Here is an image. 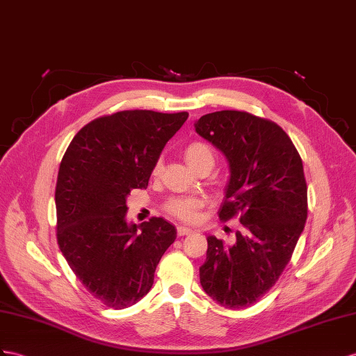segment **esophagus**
<instances>
[{"label":"esophagus","mask_w":356,"mask_h":356,"mask_svg":"<svg viewBox=\"0 0 356 356\" xmlns=\"http://www.w3.org/2000/svg\"><path fill=\"white\" fill-rule=\"evenodd\" d=\"M193 233V229H188V227H184V225H177V234L179 236H186V234H191Z\"/></svg>","instance_id":"esophagus-1"}]
</instances>
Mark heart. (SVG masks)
I'll list each match as a JSON object with an SVG mask.
<instances>
[{"instance_id": "b5f03b06", "label": "heart", "mask_w": 356, "mask_h": 356, "mask_svg": "<svg viewBox=\"0 0 356 356\" xmlns=\"http://www.w3.org/2000/svg\"><path fill=\"white\" fill-rule=\"evenodd\" d=\"M185 159L189 163V167L195 171L203 165L213 167L215 154L211 145H207L206 143H202V141H194L186 145ZM161 170H162V162L158 161L153 167V175L158 176ZM202 204L203 202L197 197H175L168 200L165 209L170 215L179 218V220L193 221L195 220L197 211L202 207Z\"/></svg>"}]
</instances>
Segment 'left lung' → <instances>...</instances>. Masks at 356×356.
Listing matches in <instances>:
<instances>
[{
    "label": "left lung",
    "instance_id": "1",
    "mask_svg": "<svg viewBox=\"0 0 356 356\" xmlns=\"http://www.w3.org/2000/svg\"><path fill=\"white\" fill-rule=\"evenodd\" d=\"M195 132L224 153L230 179L220 218L239 216L233 245L207 238L200 282L225 308L250 307L275 284L307 221L302 159L289 135L245 111L200 117Z\"/></svg>",
    "mask_w": 356,
    "mask_h": 356
}]
</instances>
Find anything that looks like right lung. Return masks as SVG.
<instances>
[{
    "mask_svg": "<svg viewBox=\"0 0 356 356\" xmlns=\"http://www.w3.org/2000/svg\"><path fill=\"white\" fill-rule=\"evenodd\" d=\"M188 113L120 111L90 122L61 159L57 186L58 247L84 287L109 308L149 293L176 227L163 218L126 221V198L147 188L154 163Z\"/></svg>",
    "mask_w": 356,
    "mask_h": 356,
    "instance_id": "right-lung-1",
    "label": "right lung"
}]
</instances>
